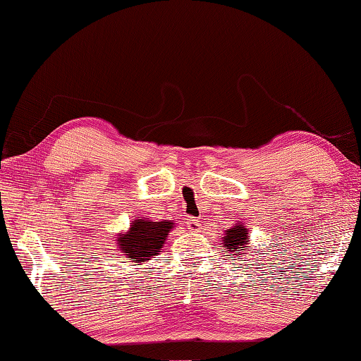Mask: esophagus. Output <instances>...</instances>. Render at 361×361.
<instances>
[{"label": "esophagus", "instance_id": "obj_1", "mask_svg": "<svg viewBox=\"0 0 361 361\" xmlns=\"http://www.w3.org/2000/svg\"><path fill=\"white\" fill-rule=\"evenodd\" d=\"M187 228H189L190 231H198V229H200V221H198L197 218H190L189 221H187Z\"/></svg>", "mask_w": 361, "mask_h": 361}]
</instances>
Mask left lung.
Returning a JSON list of instances; mask_svg holds the SVG:
<instances>
[{"instance_id":"left-lung-1","label":"left lung","mask_w":361,"mask_h":361,"mask_svg":"<svg viewBox=\"0 0 361 361\" xmlns=\"http://www.w3.org/2000/svg\"><path fill=\"white\" fill-rule=\"evenodd\" d=\"M249 231L241 221H238L233 228L224 231L223 236V252L229 254V257L236 260L239 255L245 254V249L249 247Z\"/></svg>"}]
</instances>
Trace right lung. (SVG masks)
<instances>
[{
  "label": "right lung",
  "mask_w": 361,
  "mask_h": 361,
  "mask_svg": "<svg viewBox=\"0 0 361 361\" xmlns=\"http://www.w3.org/2000/svg\"><path fill=\"white\" fill-rule=\"evenodd\" d=\"M172 228H174V223L168 219L153 221L149 218L138 216L130 223L127 233L117 234L116 241L118 250L130 262L137 265L146 264L154 255L163 252V245Z\"/></svg>",
  "instance_id": "1"
}]
</instances>
